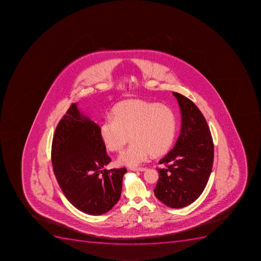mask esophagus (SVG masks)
I'll list each match as a JSON object with an SVG mask.
<instances>
[{
	"label": "esophagus",
	"instance_id": "esophagus-1",
	"mask_svg": "<svg viewBox=\"0 0 261 261\" xmlns=\"http://www.w3.org/2000/svg\"><path fill=\"white\" fill-rule=\"evenodd\" d=\"M132 171H140V172H142V171L146 170V168H142V167H140V168H132Z\"/></svg>",
	"mask_w": 261,
	"mask_h": 261
}]
</instances>
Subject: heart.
Wrapping results in <instances>:
<instances>
[{
	"label": "heart",
	"mask_w": 261,
	"mask_h": 261,
	"mask_svg": "<svg viewBox=\"0 0 261 261\" xmlns=\"http://www.w3.org/2000/svg\"><path fill=\"white\" fill-rule=\"evenodd\" d=\"M113 120H107L100 128L106 148L121 152L133 141L118 158L120 165L137 167L151 154L160 156L169 151L176 136L175 115L166 106L132 99L113 108Z\"/></svg>",
	"instance_id": "1"
}]
</instances>
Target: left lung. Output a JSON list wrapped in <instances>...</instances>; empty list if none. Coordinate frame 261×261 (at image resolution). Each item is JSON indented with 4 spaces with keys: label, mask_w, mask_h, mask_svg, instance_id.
Here are the masks:
<instances>
[{
    "label": "left lung",
    "mask_w": 261,
    "mask_h": 261,
    "mask_svg": "<svg viewBox=\"0 0 261 261\" xmlns=\"http://www.w3.org/2000/svg\"><path fill=\"white\" fill-rule=\"evenodd\" d=\"M179 105L182 124L177 142L160 160L153 190L160 202L172 208L189 206L206 188L213 169L214 145L206 119L186 96L173 92Z\"/></svg>",
    "instance_id": "obj_1"
}]
</instances>
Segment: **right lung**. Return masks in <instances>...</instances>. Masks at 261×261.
Returning a JSON list of instances; mask_svg holds the SVG:
<instances>
[{
  "instance_id": "right-lung-1",
  "label": "right lung",
  "mask_w": 261,
  "mask_h": 261,
  "mask_svg": "<svg viewBox=\"0 0 261 261\" xmlns=\"http://www.w3.org/2000/svg\"><path fill=\"white\" fill-rule=\"evenodd\" d=\"M54 173L67 199L87 214L111 210L121 197L125 168L104 169L111 162L100 127L72 103L54 135Z\"/></svg>"
}]
</instances>
